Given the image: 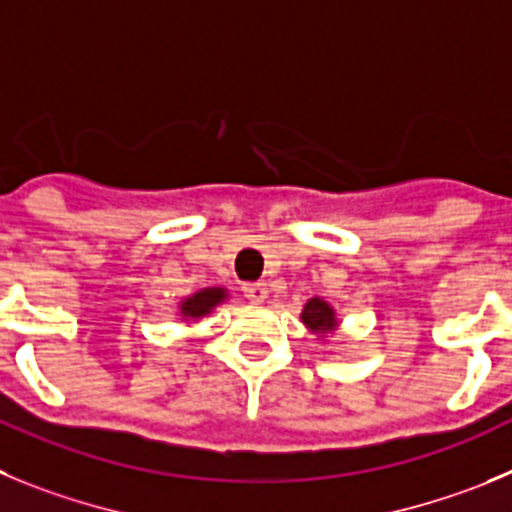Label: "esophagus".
I'll return each mask as SVG.
<instances>
[{"label": "esophagus", "mask_w": 512, "mask_h": 512, "mask_svg": "<svg viewBox=\"0 0 512 512\" xmlns=\"http://www.w3.org/2000/svg\"><path fill=\"white\" fill-rule=\"evenodd\" d=\"M245 290V298L252 303H262L267 298V285L265 283H245L242 285Z\"/></svg>", "instance_id": "obj_1"}]
</instances>
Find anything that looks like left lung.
<instances>
[{"instance_id":"8db88e82","label":"left lung","mask_w":512,"mask_h":512,"mask_svg":"<svg viewBox=\"0 0 512 512\" xmlns=\"http://www.w3.org/2000/svg\"><path fill=\"white\" fill-rule=\"evenodd\" d=\"M301 321L316 334H329L336 329V311L321 298H311V301L303 306Z\"/></svg>"}]
</instances>
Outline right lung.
<instances>
[{"instance_id":"obj_1","label":"right lung","mask_w":512,"mask_h":512,"mask_svg":"<svg viewBox=\"0 0 512 512\" xmlns=\"http://www.w3.org/2000/svg\"><path fill=\"white\" fill-rule=\"evenodd\" d=\"M222 301H227V290L224 288H201L199 293L183 298L181 306H178V313H181L186 321L204 319V316H209Z\"/></svg>"}]
</instances>
